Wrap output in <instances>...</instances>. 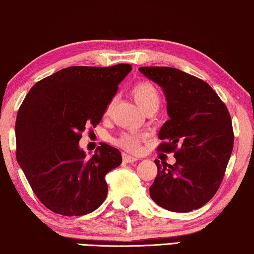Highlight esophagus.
<instances>
[{"label":"esophagus","mask_w":254,"mask_h":254,"mask_svg":"<svg viewBox=\"0 0 254 254\" xmlns=\"http://www.w3.org/2000/svg\"><path fill=\"white\" fill-rule=\"evenodd\" d=\"M138 160L137 156H133V155H130V154H127V153H124L123 154V161L127 162V163H131V162H135Z\"/></svg>","instance_id":"esophagus-1"}]
</instances>
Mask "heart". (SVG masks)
<instances>
[{
  "instance_id": "1",
  "label": "heart",
  "mask_w": 254,
  "mask_h": 254,
  "mask_svg": "<svg viewBox=\"0 0 254 254\" xmlns=\"http://www.w3.org/2000/svg\"><path fill=\"white\" fill-rule=\"evenodd\" d=\"M132 96L138 103V106L146 113L151 108H155L160 105V93L154 84L151 81H139L132 87ZM109 105V108H110ZM142 137L133 133H123L116 139V144L127 151L137 152L140 148V142Z\"/></svg>"
}]
</instances>
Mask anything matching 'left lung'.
<instances>
[{
	"label": "left lung",
	"mask_w": 254,
	"mask_h": 254,
	"mask_svg": "<svg viewBox=\"0 0 254 254\" xmlns=\"http://www.w3.org/2000/svg\"><path fill=\"white\" fill-rule=\"evenodd\" d=\"M139 71L162 87L170 120L159 132L158 152L174 153L175 162L160 164L149 195L171 212L198 209L214 197L234 147L230 114L206 81L169 66Z\"/></svg>",
	"instance_id": "obj_1"
}]
</instances>
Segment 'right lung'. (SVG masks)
Returning a JSON list of instances; mask_svg holds the SVG:
<instances>
[{
  "instance_id": "obj_1",
  "label": "right lung",
  "mask_w": 254,
  "mask_h": 254,
  "mask_svg": "<svg viewBox=\"0 0 254 254\" xmlns=\"http://www.w3.org/2000/svg\"><path fill=\"white\" fill-rule=\"evenodd\" d=\"M130 64L69 66L38 81L16 120V158L38 199L56 214L80 216L108 193L106 175L122 163L119 149L102 142L87 159L81 132L95 127Z\"/></svg>"
}]
</instances>
